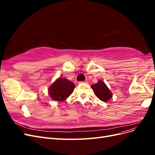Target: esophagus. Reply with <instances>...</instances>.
<instances>
[{
    "mask_svg": "<svg viewBox=\"0 0 155 155\" xmlns=\"http://www.w3.org/2000/svg\"><path fill=\"white\" fill-rule=\"evenodd\" d=\"M88 82L87 81H81V82H80V83H88Z\"/></svg>",
    "mask_w": 155,
    "mask_h": 155,
    "instance_id": "1",
    "label": "esophagus"
}]
</instances>
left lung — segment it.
Returning <instances> with one entry per match:
<instances>
[{"mask_svg":"<svg viewBox=\"0 0 155 155\" xmlns=\"http://www.w3.org/2000/svg\"><path fill=\"white\" fill-rule=\"evenodd\" d=\"M91 88L93 89L96 96L103 101H107L112 96V93L110 92L109 88L107 87L104 81L101 80L98 81L97 83L92 85Z\"/></svg>","mask_w":155,"mask_h":155,"instance_id":"obj_1","label":"left lung"}]
</instances>
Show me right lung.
Returning <instances> with one entry per match:
<instances>
[{"label": "right lung", "mask_w": 155, "mask_h": 155, "mask_svg": "<svg viewBox=\"0 0 155 155\" xmlns=\"http://www.w3.org/2000/svg\"><path fill=\"white\" fill-rule=\"evenodd\" d=\"M75 85L65 78H58L48 88L50 97L55 101H63L71 94Z\"/></svg>", "instance_id": "1"}]
</instances>
